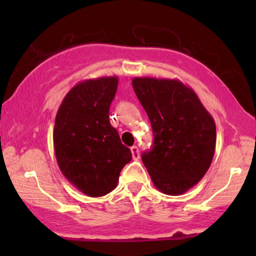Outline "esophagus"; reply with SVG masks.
<instances>
[{
    "label": "esophagus",
    "instance_id": "obj_1",
    "mask_svg": "<svg viewBox=\"0 0 256 256\" xmlns=\"http://www.w3.org/2000/svg\"><path fill=\"white\" fill-rule=\"evenodd\" d=\"M130 152H132V158L135 160H138L140 158V150L136 146H132L130 148Z\"/></svg>",
    "mask_w": 256,
    "mask_h": 256
}]
</instances>
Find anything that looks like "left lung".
Segmentation results:
<instances>
[{"instance_id":"obj_1","label":"left lung","mask_w":256,"mask_h":256,"mask_svg":"<svg viewBox=\"0 0 256 256\" xmlns=\"http://www.w3.org/2000/svg\"><path fill=\"white\" fill-rule=\"evenodd\" d=\"M132 84L155 136L152 148L142 154V162L157 190L183 194L211 166L214 120L194 90L180 80L141 76Z\"/></svg>"}]
</instances>
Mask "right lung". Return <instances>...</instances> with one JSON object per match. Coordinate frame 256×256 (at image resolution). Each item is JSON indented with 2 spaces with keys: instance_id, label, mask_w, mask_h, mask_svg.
Wrapping results in <instances>:
<instances>
[{
  "instance_id": "obj_1",
  "label": "right lung",
  "mask_w": 256,
  "mask_h": 256,
  "mask_svg": "<svg viewBox=\"0 0 256 256\" xmlns=\"http://www.w3.org/2000/svg\"><path fill=\"white\" fill-rule=\"evenodd\" d=\"M118 76H100L76 84L56 115L54 148L66 180L88 197H101L116 188L121 170L132 160L110 122V107Z\"/></svg>"
}]
</instances>
